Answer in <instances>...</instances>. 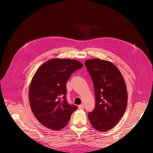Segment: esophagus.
<instances>
[{"instance_id": "34e87169", "label": "esophagus", "mask_w": 153, "mask_h": 153, "mask_svg": "<svg viewBox=\"0 0 153 153\" xmlns=\"http://www.w3.org/2000/svg\"><path fill=\"white\" fill-rule=\"evenodd\" d=\"M78 107H79V109H83L84 108V105H83V104H81V105H79Z\"/></svg>"}]
</instances>
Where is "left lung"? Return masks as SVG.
Here are the masks:
<instances>
[{"label":"left lung","instance_id":"8db88e82","mask_svg":"<svg viewBox=\"0 0 153 153\" xmlns=\"http://www.w3.org/2000/svg\"><path fill=\"white\" fill-rule=\"evenodd\" d=\"M85 65L91 76L95 95V108L88 117L95 130L106 131L115 126L125 113L126 86L121 72L111 62L93 59L86 60Z\"/></svg>","mask_w":153,"mask_h":153}]
</instances>
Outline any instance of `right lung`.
<instances>
[{
    "instance_id": "1",
    "label": "right lung",
    "mask_w": 153,
    "mask_h": 153,
    "mask_svg": "<svg viewBox=\"0 0 153 153\" xmlns=\"http://www.w3.org/2000/svg\"><path fill=\"white\" fill-rule=\"evenodd\" d=\"M82 67L74 59H52L35 72L30 85L29 101L33 114L43 126L59 130L68 124L77 107L66 100V82Z\"/></svg>"
}]
</instances>
